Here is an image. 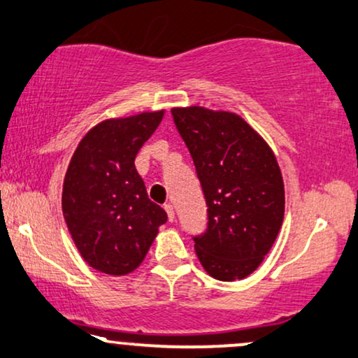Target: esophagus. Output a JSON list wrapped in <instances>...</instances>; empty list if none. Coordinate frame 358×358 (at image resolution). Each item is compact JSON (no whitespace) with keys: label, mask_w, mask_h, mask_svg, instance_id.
Listing matches in <instances>:
<instances>
[{"label":"esophagus","mask_w":358,"mask_h":358,"mask_svg":"<svg viewBox=\"0 0 358 358\" xmlns=\"http://www.w3.org/2000/svg\"><path fill=\"white\" fill-rule=\"evenodd\" d=\"M164 209H166V213H167V217H169V220L172 222V220H174V206H172V204H164Z\"/></svg>","instance_id":"obj_1"}]
</instances>
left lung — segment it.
<instances>
[{
    "instance_id": "left-lung-1",
    "label": "left lung",
    "mask_w": 358,
    "mask_h": 358,
    "mask_svg": "<svg viewBox=\"0 0 358 358\" xmlns=\"http://www.w3.org/2000/svg\"><path fill=\"white\" fill-rule=\"evenodd\" d=\"M207 204V229L192 237L202 267L217 280L244 279L277 239L285 194L268 144L241 116L201 106L172 109Z\"/></svg>"
}]
</instances>
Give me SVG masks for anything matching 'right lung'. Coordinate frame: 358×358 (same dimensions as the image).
Returning <instances> with one entry per match:
<instances>
[{"instance_id":"obj_1","label":"right lung","mask_w":358,"mask_h":358,"mask_svg":"<svg viewBox=\"0 0 358 358\" xmlns=\"http://www.w3.org/2000/svg\"><path fill=\"white\" fill-rule=\"evenodd\" d=\"M164 111L106 119L74 151L63 184V214L81 257L96 271L126 275L143 262L166 210L154 204L134 159Z\"/></svg>"}]
</instances>
